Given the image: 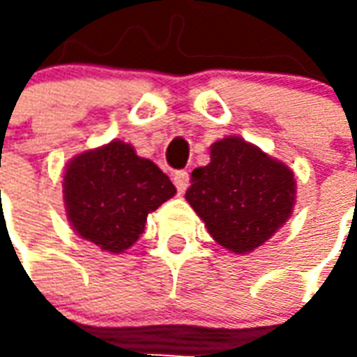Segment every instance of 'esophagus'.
<instances>
[{"mask_svg": "<svg viewBox=\"0 0 357 357\" xmlns=\"http://www.w3.org/2000/svg\"><path fill=\"white\" fill-rule=\"evenodd\" d=\"M174 183L178 187L179 193H185V189L189 187V172L187 170H178L174 172Z\"/></svg>", "mask_w": 357, "mask_h": 357, "instance_id": "obj_1", "label": "esophagus"}]
</instances>
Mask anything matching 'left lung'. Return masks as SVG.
Here are the masks:
<instances>
[{"mask_svg": "<svg viewBox=\"0 0 357 357\" xmlns=\"http://www.w3.org/2000/svg\"><path fill=\"white\" fill-rule=\"evenodd\" d=\"M296 181L289 166L241 137L210 147V164L195 168L185 199L216 243L247 255L289 220Z\"/></svg>", "mask_w": 357, "mask_h": 357, "instance_id": "1", "label": "left lung"}]
</instances>
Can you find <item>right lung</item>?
Returning a JSON list of instances; mask_svg holds the SVG:
<instances>
[{"mask_svg":"<svg viewBox=\"0 0 357 357\" xmlns=\"http://www.w3.org/2000/svg\"><path fill=\"white\" fill-rule=\"evenodd\" d=\"M66 218L82 239L120 255L139 239L149 212L176 195L170 178L130 143L110 141L66 164Z\"/></svg>","mask_w":357,"mask_h":357,"instance_id":"1","label":"right lung"}]
</instances>
